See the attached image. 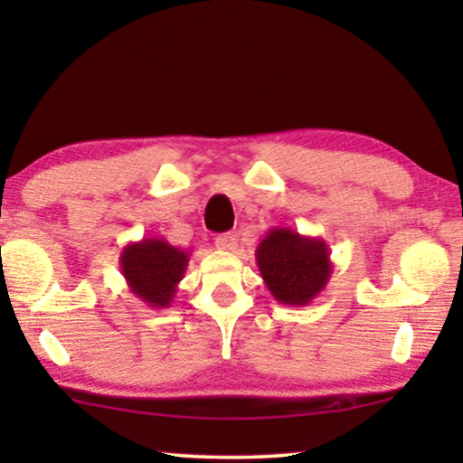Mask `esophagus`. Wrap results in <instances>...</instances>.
Segmentation results:
<instances>
[{"mask_svg": "<svg viewBox=\"0 0 463 463\" xmlns=\"http://www.w3.org/2000/svg\"><path fill=\"white\" fill-rule=\"evenodd\" d=\"M214 245L216 249L221 250H232L234 247H237V237L231 232H224V234H218V237L214 239Z\"/></svg>", "mask_w": 463, "mask_h": 463, "instance_id": "obj_1", "label": "esophagus"}]
</instances>
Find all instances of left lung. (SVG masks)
<instances>
[{
  "label": "left lung",
  "mask_w": 463,
  "mask_h": 463,
  "mask_svg": "<svg viewBox=\"0 0 463 463\" xmlns=\"http://www.w3.org/2000/svg\"><path fill=\"white\" fill-rule=\"evenodd\" d=\"M269 294L288 307H308L333 276L328 245L288 226H273L255 250Z\"/></svg>",
  "instance_id": "obj_1"
}]
</instances>
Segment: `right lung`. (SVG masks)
I'll list each match as a JSON object with an SVG mask.
<instances>
[{
  "label": "right lung",
  "mask_w": 463,
  "mask_h": 463,
  "mask_svg": "<svg viewBox=\"0 0 463 463\" xmlns=\"http://www.w3.org/2000/svg\"><path fill=\"white\" fill-rule=\"evenodd\" d=\"M190 263V253L163 237L128 242L120 253V269L132 296L151 308H169L177 284Z\"/></svg>",
  "instance_id": "add662e5"
}]
</instances>
